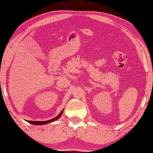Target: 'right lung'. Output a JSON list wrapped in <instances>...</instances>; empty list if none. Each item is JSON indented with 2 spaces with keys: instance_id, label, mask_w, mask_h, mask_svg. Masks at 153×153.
<instances>
[{
  "instance_id": "1",
  "label": "right lung",
  "mask_w": 153,
  "mask_h": 153,
  "mask_svg": "<svg viewBox=\"0 0 153 153\" xmlns=\"http://www.w3.org/2000/svg\"><path fill=\"white\" fill-rule=\"evenodd\" d=\"M63 111H64V110H62L61 112L59 114H58L57 116L55 117V118H54L53 119L47 120V121H43V122L40 121V122H39V121H29V120H28V121H27V122H29L30 123H31V124H33V125H44V124H47V123H49L51 122H53L55 121V120L59 119L60 117H61Z\"/></svg>"
}]
</instances>
